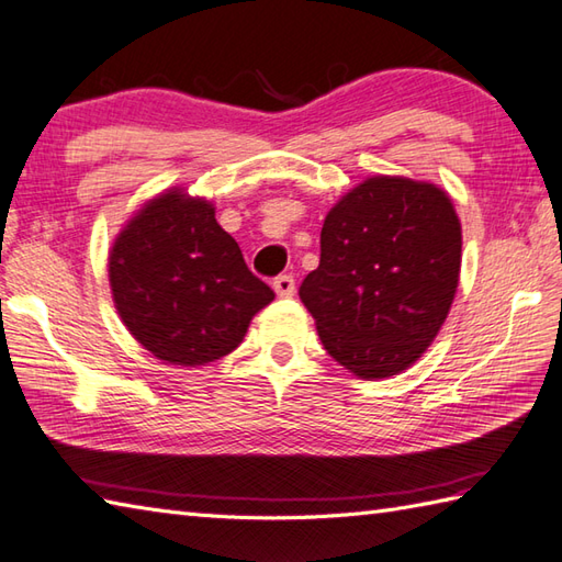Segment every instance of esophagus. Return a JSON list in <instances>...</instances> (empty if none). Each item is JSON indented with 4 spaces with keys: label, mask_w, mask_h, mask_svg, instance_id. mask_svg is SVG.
Wrapping results in <instances>:
<instances>
[{
    "label": "esophagus",
    "mask_w": 562,
    "mask_h": 562,
    "mask_svg": "<svg viewBox=\"0 0 562 562\" xmlns=\"http://www.w3.org/2000/svg\"><path fill=\"white\" fill-rule=\"evenodd\" d=\"M272 290L278 296H284V300H288V296H294V290H296L294 278L292 274H280V278L272 280Z\"/></svg>",
    "instance_id": "34e87169"
}]
</instances>
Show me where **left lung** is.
Here are the masks:
<instances>
[{"label": "left lung", "instance_id": "left-lung-1", "mask_svg": "<svg viewBox=\"0 0 562 562\" xmlns=\"http://www.w3.org/2000/svg\"><path fill=\"white\" fill-rule=\"evenodd\" d=\"M461 222L447 190L367 178L321 229V262L300 296L326 352L374 381L408 369L437 338L459 288Z\"/></svg>", "mask_w": 562, "mask_h": 562}]
</instances>
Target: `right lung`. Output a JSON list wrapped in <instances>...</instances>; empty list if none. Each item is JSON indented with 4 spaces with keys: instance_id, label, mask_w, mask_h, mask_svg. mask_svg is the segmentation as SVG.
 Returning a JSON list of instances; mask_svg holds the SVG:
<instances>
[{
    "instance_id": "right-lung-1",
    "label": "right lung",
    "mask_w": 562,
    "mask_h": 562,
    "mask_svg": "<svg viewBox=\"0 0 562 562\" xmlns=\"http://www.w3.org/2000/svg\"><path fill=\"white\" fill-rule=\"evenodd\" d=\"M109 280L133 338L157 360L181 367L236 350L250 318L274 300L214 220L212 202L181 188L151 198L123 226Z\"/></svg>"
}]
</instances>
